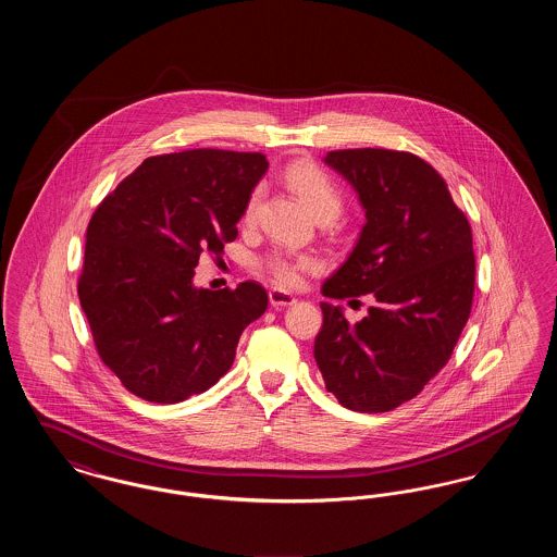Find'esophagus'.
Masks as SVG:
<instances>
[{
  "label": "esophagus",
  "instance_id": "1",
  "mask_svg": "<svg viewBox=\"0 0 557 557\" xmlns=\"http://www.w3.org/2000/svg\"><path fill=\"white\" fill-rule=\"evenodd\" d=\"M269 300L273 307H290L296 302V296L288 290H282V288H271L269 290Z\"/></svg>",
  "mask_w": 557,
  "mask_h": 557
}]
</instances>
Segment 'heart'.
I'll return each mask as SVG.
<instances>
[{"instance_id": "heart-1", "label": "heart", "mask_w": 557, "mask_h": 557, "mask_svg": "<svg viewBox=\"0 0 557 557\" xmlns=\"http://www.w3.org/2000/svg\"><path fill=\"white\" fill-rule=\"evenodd\" d=\"M286 180L292 189L305 200L309 211L318 221H334L345 207V198L341 189L325 175L319 166L311 162H294L286 171ZM261 198V189H255L244 207L242 219L250 223L257 214V205ZM261 267L271 273V277L286 288H294L302 282L305 273L315 269V259L309 255H298L292 250H271L261 259Z\"/></svg>"}]
</instances>
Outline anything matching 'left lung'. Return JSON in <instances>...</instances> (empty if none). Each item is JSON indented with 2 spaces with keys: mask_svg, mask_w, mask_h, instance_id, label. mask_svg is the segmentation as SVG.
<instances>
[{
  "mask_svg": "<svg viewBox=\"0 0 557 557\" xmlns=\"http://www.w3.org/2000/svg\"><path fill=\"white\" fill-rule=\"evenodd\" d=\"M366 209V225L327 298L370 294L368 315L348 323L321 302L315 361L325 388L361 413L391 411L422 393L447 366L474 298L472 227L445 180L425 160L398 150L327 152Z\"/></svg>",
  "mask_w": 557,
  "mask_h": 557,
  "instance_id": "obj_1",
  "label": "left lung"
}]
</instances>
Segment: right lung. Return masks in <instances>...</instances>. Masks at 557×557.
Returning <instances> with one entry per match:
<instances>
[{
	"instance_id": "obj_1",
	"label": "right lung",
	"mask_w": 557,
	"mask_h": 557,
	"mask_svg": "<svg viewBox=\"0 0 557 557\" xmlns=\"http://www.w3.org/2000/svg\"><path fill=\"white\" fill-rule=\"evenodd\" d=\"M265 154L198 148L144 160L100 202L85 234L81 309L94 345L135 397L182 403L209 391L239 336L269 305L265 288L194 286L202 252L221 255Z\"/></svg>"
}]
</instances>
